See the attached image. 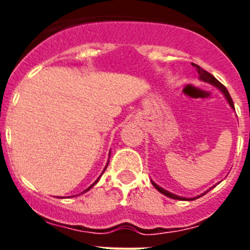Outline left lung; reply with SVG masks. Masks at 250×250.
<instances>
[{"label":"left lung","mask_w":250,"mask_h":250,"mask_svg":"<svg viewBox=\"0 0 250 250\" xmlns=\"http://www.w3.org/2000/svg\"><path fill=\"white\" fill-rule=\"evenodd\" d=\"M194 67L196 68V72H198V75H199V79H200V80L204 81V83H210V85L215 86V87H218V89H219L220 91L223 92V95H224V96H225V99H227V100H228V103H229V105H230L231 109H234L233 100H231L230 95H229V92H228V90H227V87H225V86L223 85V83H220L219 81L216 80V79H215V77L213 76V75L209 74V72L205 71V70H203V68L200 67V66H198V65H195V63H194ZM151 184L154 185V187H155L156 190L160 191L161 194H164V195H165V196H167V198H171V199H176V200H194V199H198V198H199V196L204 195V194L207 193V191H205L204 194H202V195H199V196H195V198H184V196L175 195V194H173V193H170V191L165 190V189H163V188L159 187L158 184H155V183L152 182V180H151Z\"/></svg>","instance_id":"left-lung-1"}]
</instances>
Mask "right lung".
Masks as SVG:
<instances>
[{
    "label": "right lung",
    "instance_id": "add662e5",
    "mask_svg": "<svg viewBox=\"0 0 250 250\" xmlns=\"http://www.w3.org/2000/svg\"><path fill=\"white\" fill-rule=\"evenodd\" d=\"M106 167H107V165H106ZM105 170H106V167H105ZM105 170H104V171H105ZM104 171H103V173H104ZM100 176H101V175H100ZM99 179H100V178H99ZM99 179H98V180H96V182H95V183H94V184H92V185H90V187H89V188H87V189H86V190H83V193H86V191H87V190H90V189H91V188H92V187H94V185H95V184H96V183H98V182H99ZM83 193H81V194H83Z\"/></svg>",
    "mask_w": 250,
    "mask_h": 250
}]
</instances>
